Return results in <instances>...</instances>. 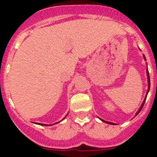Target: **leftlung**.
Returning <instances> with one entry per match:
<instances>
[{
	"mask_svg": "<svg viewBox=\"0 0 157 157\" xmlns=\"http://www.w3.org/2000/svg\"><path fill=\"white\" fill-rule=\"evenodd\" d=\"M147 75H148V82H149V90H148V92H147V94H148V93H149V88H150V78H149V71H148V69H147ZM146 97H147V95H146ZM145 100H146V98H145V101H143V103H142V105H141V108H140V109H139V110H138V112H137V113H136V116H137V115H138V113H139L140 112H141V109H142V108H143V106H144V104H145ZM102 121H103V122H105V123H109V124H112V125H113V124H114V123H109V122L105 121V120H102Z\"/></svg>",
	"mask_w": 157,
	"mask_h": 157,
	"instance_id": "8db88e82",
	"label": "left lung"
}]
</instances>
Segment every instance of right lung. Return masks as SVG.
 Listing matches in <instances>:
<instances>
[{"label":"right lung","instance_id":"right-lung-1","mask_svg":"<svg viewBox=\"0 0 157 157\" xmlns=\"http://www.w3.org/2000/svg\"><path fill=\"white\" fill-rule=\"evenodd\" d=\"M37 124H39V125H45V124H42V123H37Z\"/></svg>","mask_w":157,"mask_h":157}]
</instances>
